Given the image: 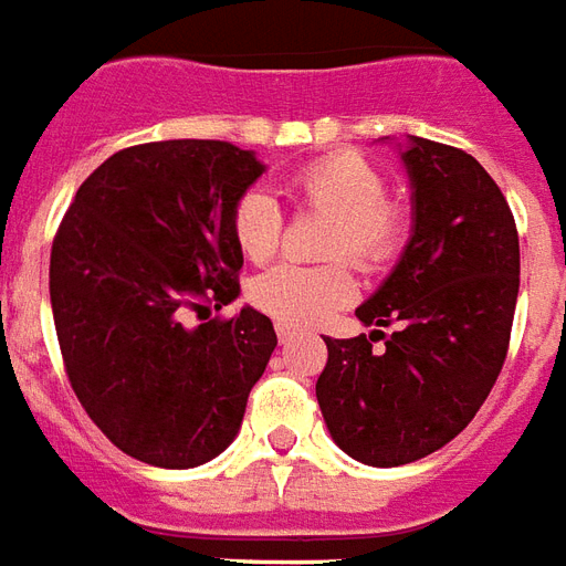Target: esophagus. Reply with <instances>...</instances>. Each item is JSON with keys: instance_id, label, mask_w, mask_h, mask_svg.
Here are the masks:
<instances>
[{"instance_id": "1", "label": "esophagus", "mask_w": 566, "mask_h": 566, "mask_svg": "<svg viewBox=\"0 0 566 566\" xmlns=\"http://www.w3.org/2000/svg\"><path fill=\"white\" fill-rule=\"evenodd\" d=\"M300 333H303V329L294 324H284V321H279V324H275V336H279V342H282V345H287V342L300 336Z\"/></svg>"}]
</instances>
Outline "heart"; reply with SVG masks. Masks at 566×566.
Here are the masks:
<instances>
[{
    "label": "heart",
    "instance_id": "1",
    "mask_svg": "<svg viewBox=\"0 0 566 566\" xmlns=\"http://www.w3.org/2000/svg\"><path fill=\"white\" fill-rule=\"evenodd\" d=\"M287 195L296 207L333 216L324 254L336 261L279 263L251 282L249 296L284 324H317L357 294V279L345 258L363 272H384L399 261L411 237V212L401 200L387 198V177L357 153L321 155L303 165L287 179ZM230 233L242 258L270 261L282 242V209L275 198L263 188L245 191L230 216Z\"/></svg>",
    "mask_w": 566,
    "mask_h": 566
}]
</instances>
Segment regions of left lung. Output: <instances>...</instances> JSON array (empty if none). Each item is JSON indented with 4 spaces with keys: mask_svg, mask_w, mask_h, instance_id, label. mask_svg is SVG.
<instances>
[{
    "mask_svg": "<svg viewBox=\"0 0 566 566\" xmlns=\"http://www.w3.org/2000/svg\"><path fill=\"white\" fill-rule=\"evenodd\" d=\"M401 158L413 186L411 242L357 308L380 329L324 338L315 387L333 441L375 468L417 462L474 420L504 366L518 296L516 221L483 165L426 137H411Z\"/></svg>",
    "mask_w": 566,
    "mask_h": 566,
    "instance_id": "obj_1",
    "label": "left lung"
}]
</instances>
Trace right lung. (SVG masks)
<instances>
[{
	"label": "right lung",
	"mask_w": 566,
	"mask_h": 566,
	"mask_svg": "<svg viewBox=\"0 0 566 566\" xmlns=\"http://www.w3.org/2000/svg\"><path fill=\"white\" fill-rule=\"evenodd\" d=\"M263 165L228 140L119 149L77 188L50 249L62 363L90 420L123 453L195 468L240 432L275 350L254 308L186 326L240 294L230 216Z\"/></svg>",
	"instance_id": "right-lung-1"
}]
</instances>
